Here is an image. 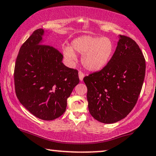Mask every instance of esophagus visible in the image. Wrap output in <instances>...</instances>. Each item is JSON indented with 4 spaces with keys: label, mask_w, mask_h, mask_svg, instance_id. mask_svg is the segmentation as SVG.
<instances>
[{
    "label": "esophagus",
    "mask_w": 156,
    "mask_h": 156,
    "mask_svg": "<svg viewBox=\"0 0 156 156\" xmlns=\"http://www.w3.org/2000/svg\"><path fill=\"white\" fill-rule=\"evenodd\" d=\"M84 77V73H82V72H79V78H80V80L82 81Z\"/></svg>",
    "instance_id": "34e87169"
}]
</instances>
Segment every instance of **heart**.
I'll return each instance as SVG.
<instances>
[{"label":"heart","instance_id":"b5f03b06","mask_svg":"<svg viewBox=\"0 0 156 156\" xmlns=\"http://www.w3.org/2000/svg\"><path fill=\"white\" fill-rule=\"evenodd\" d=\"M83 54L82 63L90 72H98L108 65L115 51V44L111 38L84 35L74 39L71 46H64L63 55L67 62L76 59L75 52Z\"/></svg>","mask_w":156,"mask_h":156}]
</instances>
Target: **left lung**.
Masks as SVG:
<instances>
[{
    "label": "left lung",
    "instance_id": "obj_1",
    "mask_svg": "<svg viewBox=\"0 0 156 156\" xmlns=\"http://www.w3.org/2000/svg\"><path fill=\"white\" fill-rule=\"evenodd\" d=\"M145 74V60L134 40L119 35L108 65L84 78L90 114L111 124L125 118L136 104Z\"/></svg>",
    "mask_w": 156,
    "mask_h": 156
}]
</instances>
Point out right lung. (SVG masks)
Segmentation results:
<instances>
[{
    "mask_svg": "<svg viewBox=\"0 0 156 156\" xmlns=\"http://www.w3.org/2000/svg\"><path fill=\"white\" fill-rule=\"evenodd\" d=\"M45 31L39 29L21 46L14 69L19 102L36 118L53 120L64 114L66 100L79 84L78 71L62 62L63 55L44 45Z\"/></svg>",
    "mask_w": 156,
    "mask_h": 156,
    "instance_id": "right-lung-1",
    "label": "right lung"
}]
</instances>
